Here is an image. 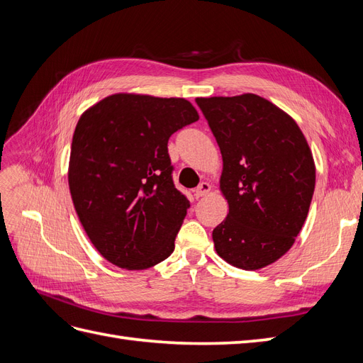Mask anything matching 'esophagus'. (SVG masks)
I'll use <instances>...</instances> for the list:
<instances>
[{
	"instance_id": "34e87169",
	"label": "esophagus",
	"mask_w": 363,
	"mask_h": 363,
	"mask_svg": "<svg viewBox=\"0 0 363 363\" xmlns=\"http://www.w3.org/2000/svg\"><path fill=\"white\" fill-rule=\"evenodd\" d=\"M211 189H212V186L208 184L207 182H203V183H200L199 188L194 191V194H195L196 199H200V196H204V195H207L208 192H211Z\"/></svg>"
}]
</instances>
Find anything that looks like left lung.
Returning a JSON list of instances; mask_svg holds the SVG:
<instances>
[{"instance_id":"obj_1","label":"left lung","mask_w":363,"mask_h":363,"mask_svg":"<svg viewBox=\"0 0 363 363\" xmlns=\"http://www.w3.org/2000/svg\"><path fill=\"white\" fill-rule=\"evenodd\" d=\"M223 156L228 203L213 228L218 256L255 271L286 255L309 213L315 162L294 118L256 94L195 98Z\"/></svg>"}]
</instances>
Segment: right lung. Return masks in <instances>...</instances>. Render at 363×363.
<instances>
[{"label":"right lung","mask_w":363,"mask_h":363,"mask_svg":"<svg viewBox=\"0 0 363 363\" xmlns=\"http://www.w3.org/2000/svg\"><path fill=\"white\" fill-rule=\"evenodd\" d=\"M199 118L184 98L127 92L80 116L68 168L71 199L87 238L113 265L147 269L171 256L191 204L172 183L168 139Z\"/></svg>","instance_id":"obj_1"}]
</instances>
